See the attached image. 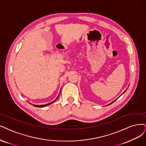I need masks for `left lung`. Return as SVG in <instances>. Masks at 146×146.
Segmentation results:
<instances>
[{
  "label": "left lung",
  "mask_w": 146,
  "mask_h": 146,
  "mask_svg": "<svg viewBox=\"0 0 146 146\" xmlns=\"http://www.w3.org/2000/svg\"><path fill=\"white\" fill-rule=\"evenodd\" d=\"M125 92H123V94L124 93H125ZM122 94H121V95H122ZM117 99H116V100H117ZM115 100H114V101H115ZM111 102V104H110L109 105H111V104H112V103H113V102Z\"/></svg>",
  "instance_id": "obj_1"
}]
</instances>
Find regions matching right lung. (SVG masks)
<instances>
[{
    "label": "right lung",
    "mask_w": 146,
    "mask_h": 146,
    "mask_svg": "<svg viewBox=\"0 0 146 146\" xmlns=\"http://www.w3.org/2000/svg\"><path fill=\"white\" fill-rule=\"evenodd\" d=\"M59 94H60V93H59ZM59 96V94L58 95V96L57 97V98H56V99L55 100L53 101V102H50V103H49V104H46V105H33V106H35V107H38V108H42V107H45V106H48V105H49L52 104V103H53L54 102H55V101L56 100V99L58 98Z\"/></svg>",
    "instance_id": "right-lung-1"
}]
</instances>
